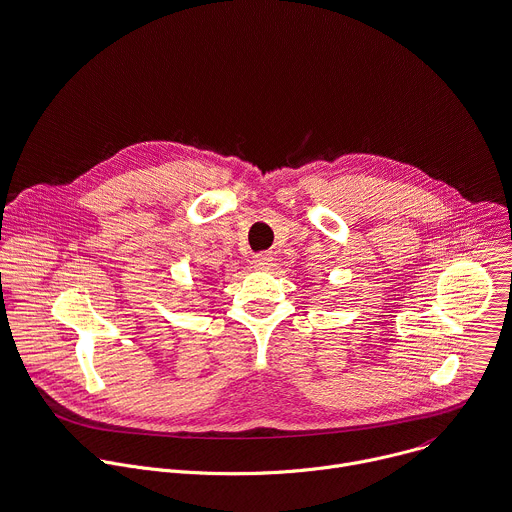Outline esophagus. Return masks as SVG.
<instances>
[{"mask_svg": "<svg viewBox=\"0 0 512 512\" xmlns=\"http://www.w3.org/2000/svg\"><path fill=\"white\" fill-rule=\"evenodd\" d=\"M253 265H255V269H261V271H265V269H269L271 265H273V255L271 253H257L255 257H253Z\"/></svg>", "mask_w": 512, "mask_h": 512, "instance_id": "esophagus-1", "label": "esophagus"}]
</instances>
